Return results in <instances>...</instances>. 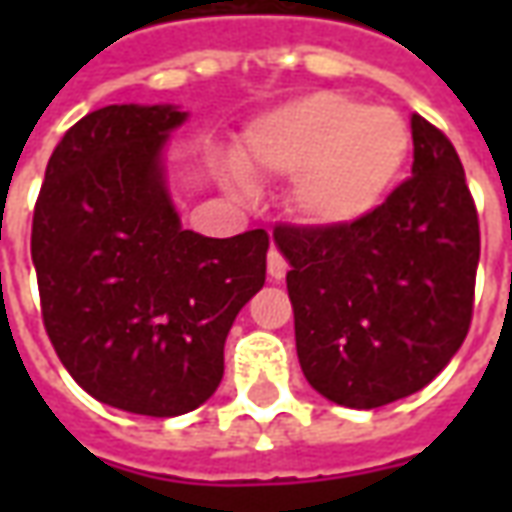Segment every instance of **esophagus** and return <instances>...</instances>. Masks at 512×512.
I'll list each match as a JSON object with an SVG mask.
<instances>
[{"label":"esophagus","instance_id":"obj_1","mask_svg":"<svg viewBox=\"0 0 512 512\" xmlns=\"http://www.w3.org/2000/svg\"><path fill=\"white\" fill-rule=\"evenodd\" d=\"M266 266H268V277L271 279H282L285 274H288V260L282 257L279 249H271V252H268Z\"/></svg>","mask_w":512,"mask_h":512}]
</instances>
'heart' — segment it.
I'll list each match as a JSON object with an SVG mask.
<instances>
[{"label": "heart", "mask_w": 512, "mask_h": 512, "mask_svg": "<svg viewBox=\"0 0 512 512\" xmlns=\"http://www.w3.org/2000/svg\"><path fill=\"white\" fill-rule=\"evenodd\" d=\"M411 131L395 109L318 90L257 117L241 161L293 180V208L312 222L351 224L373 213L403 172Z\"/></svg>", "instance_id": "b5f03b06"}]
</instances>
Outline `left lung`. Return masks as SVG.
Masks as SVG:
<instances>
[{
	"label": "left lung",
	"mask_w": 512,
	"mask_h": 512,
	"mask_svg": "<svg viewBox=\"0 0 512 512\" xmlns=\"http://www.w3.org/2000/svg\"><path fill=\"white\" fill-rule=\"evenodd\" d=\"M414 164L351 224H277L304 376L337 406L378 408L428 386L469 332L480 222L455 147L411 115Z\"/></svg>",
	"instance_id": "8db88e82"
}]
</instances>
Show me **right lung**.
Instances as JSON below:
<instances>
[{
	"mask_svg": "<svg viewBox=\"0 0 512 512\" xmlns=\"http://www.w3.org/2000/svg\"><path fill=\"white\" fill-rule=\"evenodd\" d=\"M175 106L115 104L54 147L32 216L40 312L73 381L106 406L178 417L224 376L235 315L266 282V230L180 227L161 150Z\"/></svg>",
	"mask_w": 512,
	"mask_h": 512,
	"instance_id": "1",
	"label": "right lung"
}]
</instances>
